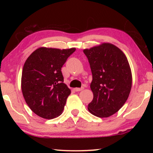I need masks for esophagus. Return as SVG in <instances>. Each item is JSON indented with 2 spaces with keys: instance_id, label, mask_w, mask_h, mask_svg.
Segmentation results:
<instances>
[{
  "instance_id": "esophagus-1",
  "label": "esophagus",
  "mask_w": 153,
  "mask_h": 153,
  "mask_svg": "<svg viewBox=\"0 0 153 153\" xmlns=\"http://www.w3.org/2000/svg\"><path fill=\"white\" fill-rule=\"evenodd\" d=\"M83 89H84V88L81 87V88H74V91H76V92H79V91H83Z\"/></svg>"
}]
</instances>
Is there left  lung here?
<instances>
[{
    "label": "left lung",
    "instance_id": "1",
    "mask_svg": "<svg viewBox=\"0 0 153 153\" xmlns=\"http://www.w3.org/2000/svg\"><path fill=\"white\" fill-rule=\"evenodd\" d=\"M93 75L91 83L93 100L88 111L100 118L118 111L127 101L131 88V72L123 52L114 45L104 43L84 49Z\"/></svg>",
    "mask_w": 153,
    "mask_h": 153
}]
</instances>
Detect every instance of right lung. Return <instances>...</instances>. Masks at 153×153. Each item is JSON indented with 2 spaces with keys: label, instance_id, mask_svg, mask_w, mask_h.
<instances>
[{
  "label": "right lung",
  "instance_id": "add662e5",
  "mask_svg": "<svg viewBox=\"0 0 153 153\" xmlns=\"http://www.w3.org/2000/svg\"><path fill=\"white\" fill-rule=\"evenodd\" d=\"M75 50L41 47L25 62L23 95L30 109L39 117L52 119L62 114L71 91L63 83L61 68Z\"/></svg>",
  "mask_w": 153,
  "mask_h": 153
}]
</instances>
